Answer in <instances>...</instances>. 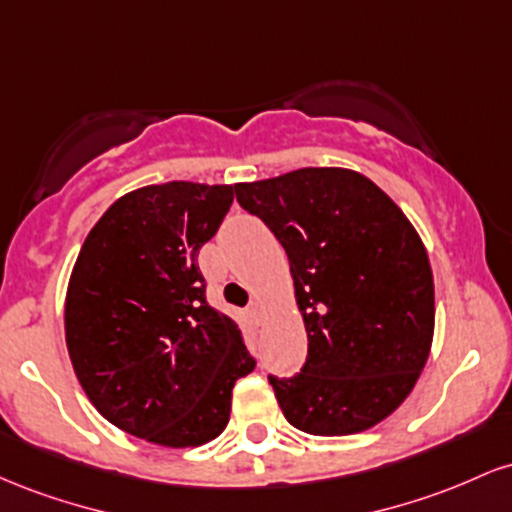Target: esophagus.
I'll list each match as a JSON object with an SVG mask.
<instances>
[{
    "label": "esophagus",
    "instance_id": "esophagus-1",
    "mask_svg": "<svg viewBox=\"0 0 512 512\" xmlns=\"http://www.w3.org/2000/svg\"><path fill=\"white\" fill-rule=\"evenodd\" d=\"M248 315H250L255 322H260L262 315H264V313H262V305L257 303V301H252V303L248 305Z\"/></svg>",
    "mask_w": 512,
    "mask_h": 512
}]
</instances>
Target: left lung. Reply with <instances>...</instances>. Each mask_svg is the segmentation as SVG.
I'll return each instance as SVG.
<instances>
[{"label": "left lung", "instance_id": "8db88e82", "mask_svg": "<svg viewBox=\"0 0 512 512\" xmlns=\"http://www.w3.org/2000/svg\"><path fill=\"white\" fill-rule=\"evenodd\" d=\"M291 262L308 358L269 375L286 421L349 436L390 416L419 380L433 342V274L402 209L361 173L301 168L236 185Z\"/></svg>", "mask_w": 512, "mask_h": 512}]
</instances>
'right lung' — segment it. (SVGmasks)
<instances>
[{
  "mask_svg": "<svg viewBox=\"0 0 512 512\" xmlns=\"http://www.w3.org/2000/svg\"><path fill=\"white\" fill-rule=\"evenodd\" d=\"M236 185L166 182L120 197L84 240L64 303L81 387L110 424L166 448L214 440L255 368L236 320L211 308L197 255Z\"/></svg>",
  "mask_w": 512,
  "mask_h": 512,
  "instance_id": "right-lung-1",
  "label": "right lung"
}]
</instances>
